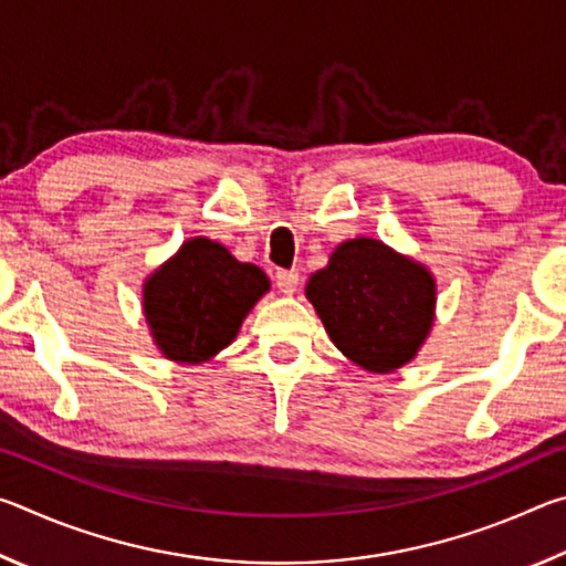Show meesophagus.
I'll use <instances>...</instances> for the list:
<instances>
[{
  "label": "esophagus",
  "mask_w": 566,
  "mask_h": 566,
  "mask_svg": "<svg viewBox=\"0 0 566 566\" xmlns=\"http://www.w3.org/2000/svg\"><path fill=\"white\" fill-rule=\"evenodd\" d=\"M274 282H276V290L282 294H294L296 286H300V272L296 270H280L274 274Z\"/></svg>",
  "instance_id": "34e87169"
}]
</instances>
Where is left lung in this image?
I'll list each match as a JSON object with an SVG mask.
<instances>
[{
    "mask_svg": "<svg viewBox=\"0 0 566 566\" xmlns=\"http://www.w3.org/2000/svg\"><path fill=\"white\" fill-rule=\"evenodd\" d=\"M304 294L334 347L369 375L405 367L434 327V274L381 239L342 242L327 266L310 276Z\"/></svg>",
    "mask_w": 566,
    "mask_h": 566,
    "instance_id": "obj_1",
    "label": "left lung"
}]
</instances>
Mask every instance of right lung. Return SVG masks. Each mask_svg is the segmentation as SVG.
<instances>
[{
	"label": "right lung",
	"mask_w": 566,
	"mask_h": 566,
	"mask_svg": "<svg viewBox=\"0 0 566 566\" xmlns=\"http://www.w3.org/2000/svg\"><path fill=\"white\" fill-rule=\"evenodd\" d=\"M270 290L260 266L239 262L214 239L191 237L142 284V312L161 357L202 364L237 339Z\"/></svg>",
	"instance_id": "obj_1"
}]
</instances>
